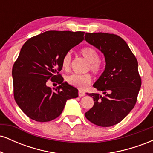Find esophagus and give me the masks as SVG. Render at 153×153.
Returning a JSON list of instances; mask_svg holds the SVG:
<instances>
[{
  "label": "esophagus",
  "instance_id": "esophagus-1",
  "mask_svg": "<svg viewBox=\"0 0 153 153\" xmlns=\"http://www.w3.org/2000/svg\"><path fill=\"white\" fill-rule=\"evenodd\" d=\"M85 93L84 92V91H80V90L78 91V96H80V97H81V96H85Z\"/></svg>",
  "mask_w": 153,
  "mask_h": 153
}]
</instances>
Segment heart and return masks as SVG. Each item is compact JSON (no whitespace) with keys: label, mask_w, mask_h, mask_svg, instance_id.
Masks as SVG:
<instances>
[{"label":"heart","mask_w":153,"mask_h":153,"mask_svg":"<svg viewBox=\"0 0 153 153\" xmlns=\"http://www.w3.org/2000/svg\"><path fill=\"white\" fill-rule=\"evenodd\" d=\"M80 54L88 62L87 69L90 70L94 74L97 75L102 71V65L99 60V54L94 47H87L80 50ZM71 63V54H65L62 60V67L65 71H69ZM66 81L69 85L79 89H85L92 81V77L89 73L83 75L72 74L67 76Z\"/></svg>","instance_id":"heart-1"}]
</instances>
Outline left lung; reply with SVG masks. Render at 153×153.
<instances>
[{
	"mask_svg": "<svg viewBox=\"0 0 153 153\" xmlns=\"http://www.w3.org/2000/svg\"><path fill=\"white\" fill-rule=\"evenodd\" d=\"M85 41L104 54L106 68L94 84L99 94H88L94 105L85 112L86 119L100 127L118 124L132 110L141 87L138 62L126 42L108 33H85Z\"/></svg>",
	"mask_w": 153,
	"mask_h": 153,
	"instance_id": "8db88e82",
	"label": "left lung"
}]
</instances>
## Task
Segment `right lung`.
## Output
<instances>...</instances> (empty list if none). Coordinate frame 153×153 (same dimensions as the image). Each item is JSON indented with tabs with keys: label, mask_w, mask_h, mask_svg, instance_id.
<instances>
[{
	"label": "right lung",
	"mask_w": 153,
	"mask_h": 153,
	"mask_svg": "<svg viewBox=\"0 0 153 153\" xmlns=\"http://www.w3.org/2000/svg\"><path fill=\"white\" fill-rule=\"evenodd\" d=\"M83 31H47L27 40L12 69L13 96L19 108L33 120L50 122L58 117L68 99L78 91L59 74L62 60L70 50L84 39ZM49 80L60 85L54 91Z\"/></svg>",
	"instance_id": "right-lung-1"
}]
</instances>
